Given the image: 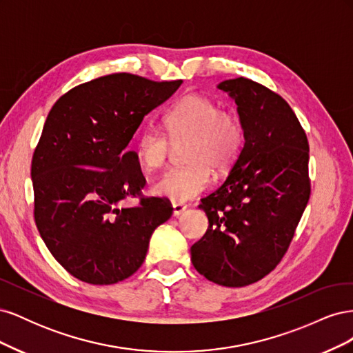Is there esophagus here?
<instances>
[{
    "mask_svg": "<svg viewBox=\"0 0 353 353\" xmlns=\"http://www.w3.org/2000/svg\"><path fill=\"white\" fill-rule=\"evenodd\" d=\"M185 209H187V205H184V203H172L174 216H179L181 213H183Z\"/></svg>",
    "mask_w": 353,
    "mask_h": 353,
    "instance_id": "1",
    "label": "esophagus"
}]
</instances>
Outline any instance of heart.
Listing matches in <instances>:
<instances>
[{
    "label": "heart",
    "mask_w": 353,
    "mask_h": 353,
    "mask_svg": "<svg viewBox=\"0 0 353 353\" xmlns=\"http://www.w3.org/2000/svg\"><path fill=\"white\" fill-rule=\"evenodd\" d=\"M166 135L143 131L135 143L138 163L145 170L163 168L174 147H184L187 166L172 169L153 185V193L174 203L201 194L210 185V169L227 172L244 145L240 117L199 94L181 99L165 116Z\"/></svg>",
    "instance_id": "heart-1"
}]
</instances>
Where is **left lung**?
Instances as JSON below:
<instances>
[{
  "mask_svg": "<svg viewBox=\"0 0 353 353\" xmlns=\"http://www.w3.org/2000/svg\"><path fill=\"white\" fill-rule=\"evenodd\" d=\"M218 88L236 100L244 147L223 184L201 199L209 227L191 262L209 281L243 287L268 275L293 240L311 196L309 144L281 95L243 77Z\"/></svg>",
  "mask_w": 353,
  "mask_h": 353,
  "instance_id": "1",
  "label": "left lung"
}]
</instances>
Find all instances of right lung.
I'll use <instances>...</instances> for the list:
<instances>
[{
    "label": "right lung",
    "mask_w": 353,
    "mask_h": 353,
    "mask_svg": "<svg viewBox=\"0 0 353 353\" xmlns=\"http://www.w3.org/2000/svg\"><path fill=\"white\" fill-rule=\"evenodd\" d=\"M181 83L112 73L72 88L50 110L30 166L34 216L74 279L105 285L131 276L153 231L172 215L169 201L141 194L145 178L126 147ZM130 196H140L139 205L122 207Z\"/></svg>",
    "instance_id": "obj_1"
}]
</instances>
